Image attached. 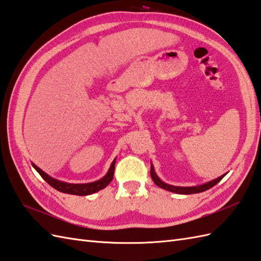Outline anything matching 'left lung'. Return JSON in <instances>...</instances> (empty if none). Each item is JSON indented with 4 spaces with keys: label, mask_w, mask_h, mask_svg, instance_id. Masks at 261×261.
<instances>
[{
    "label": "left lung",
    "mask_w": 261,
    "mask_h": 261,
    "mask_svg": "<svg viewBox=\"0 0 261 261\" xmlns=\"http://www.w3.org/2000/svg\"><path fill=\"white\" fill-rule=\"evenodd\" d=\"M150 174H151V178H152L153 182L162 188V189H166L168 191H171V192H175V193H180V195H192V193H199V192H202V191H205L210 189V188H213L214 186H216L219 181L223 178V175H221V177L217 178L213 181H210V182H207L204 185H201V186H197V187H175V186H170V185H167L165 182H162V181L156 177V174L154 172V169L153 167L151 166V169H150Z\"/></svg>",
    "instance_id": "1"
}]
</instances>
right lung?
<instances>
[{"label":"right lung","mask_w":261,"mask_h":261,"mask_svg":"<svg viewBox=\"0 0 261 261\" xmlns=\"http://www.w3.org/2000/svg\"><path fill=\"white\" fill-rule=\"evenodd\" d=\"M114 165H116V160L112 162L110 169H109V171L105 175V177L98 181H95V182L83 184V185H73V184L62 182V181H59V180L51 178L50 175H47L45 172L42 171L40 168L36 167L34 163H32V166L35 168V170L38 171L41 177L43 178L51 187H53L54 189H57L58 191H61L64 193H69V195H76V196H88V195H91V193H94L96 191L103 189V188H106L113 179L114 168H116L114 167Z\"/></svg>","instance_id":"1"}]
</instances>
